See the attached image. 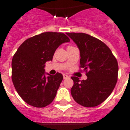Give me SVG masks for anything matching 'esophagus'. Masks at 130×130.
I'll use <instances>...</instances> for the list:
<instances>
[{
    "label": "esophagus",
    "instance_id": "esophagus-1",
    "mask_svg": "<svg viewBox=\"0 0 130 130\" xmlns=\"http://www.w3.org/2000/svg\"><path fill=\"white\" fill-rule=\"evenodd\" d=\"M63 78L64 79H67V78H68L69 77L68 75H67V74H63Z\"/></svg>",
    "mask_w": 130,
    "mask_h": 130
}]
</instances>
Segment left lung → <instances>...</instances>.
I'll use <instances>...</instances> for the list:
<instances>
[{"label": "left lung", "mask_w": 130, "mask_h": 130, "mask_svg": "<svg viewBox=\"0 0 130 130\" xmlns=\"http://www.w3.org/2000/svg\"><path fill=\"white\" fill-rule=\"evenodd\" d=\"M66 34L78 48L80 67L88 71L86 80L71 77L74 82L72 96L84 107L99 105L110 95L117 84L118 62L109 47L98 38L86 33Z\"/></svg>", "instance_id": "1"}]
</instances>
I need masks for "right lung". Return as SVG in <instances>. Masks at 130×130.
<instances>
[{
  "instance_id": "1",
  "label": "right lung",
  "mask_w": 130,
  "mask_h": 130,
  "mask_svg": "<svg viewBox=\"0 0 130 130\" xmlns=\"http://www.w3.org/2000/svg\"><path fill=\"white\" fill-rule=\"evenodd\" d=\"M69 42L64 33L46 32L28 38L18 48L12 59V79L27 104L44 107L53 101L63 77L59 73H46L45 63L52 60L59 46Z\"/></svg>"
}]
</instances>
